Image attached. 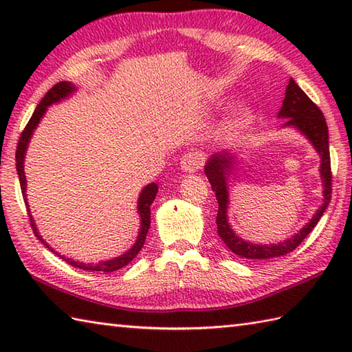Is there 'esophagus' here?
I'll return each mask as SVG.
<instances>
[{
    "label": "esophagus",
    "instance_id": "obj_1",
    "mask_svg": "<svg viewBox=\"0 0 352 352\" xmlns=\"http://www.w3.org/2000/svg\"><path fill=\"white\" fill-rule=\"evenodd\" d=\"M203 159L204 157L199 151H190L183 155V159L180 162V168L183 172L193 174V172H197L201 164H203Z\"/></svg>",
    "mask_w": 352,
    "mask_h": 352
}]
</instances>
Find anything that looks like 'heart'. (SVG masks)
Segmentation results:
<instances>
[{
	"mask_svg": "<svg viewBox=\"0 0 352 352\" xmlns=\"http://www.w3.org/2000/svg\"><path fill=\"white\" fill-rule=\"evenodd\" d=\"M252 119H254V113H252L251 107L239 106L233 111H231V115L226 124V129L230 133H237V131L246 129V126L252 122Z\"/></svg>",
	"mask_w": 352,
	"mask_h": 352,
	"instance_id": "1",
	"label": "heart"
}]
</instances>
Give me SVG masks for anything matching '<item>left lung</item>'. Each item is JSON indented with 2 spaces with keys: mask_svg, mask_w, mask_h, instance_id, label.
Instances as JSON below:
<instances>
[{
  "mask_svg": "<svg viewBox=\"0 0 352 352\" xmlns=\"http://www.w3.org/2000/svg\"><path fill=\"white\" fill-rule=\"evenodd\" d=\"M278 118L287 119L284 126H292L300 131L305 139L310 140L313 148L320 155V180L324 186V203L320 206L313 218L305 223V226L298 231L296 234L286 239L284 242L278 243H265L257 245L243 241L239 237L234 230L228 223V204H230V193H228V180L233 174L234 164H237L234 153L221 151L213 154L207 160L204 172L208 178V183L212 184V190L216 193L218 199V216H216V226H218V234L228 248L237 256L251 260H263L280 257L284 254H289L300 245L310 231L316 227L319 219L322 218L324 212L327 210L328 204L331 201V162H330V146H328V126L322 111L313 102L307 95L304 94L302 89L295 83L294 78L289 80L286 87V96L283 100V106L278 113Z\"/></svg>",
  "mask_w": 352,
  "mask_h": 352,
  "instance_id": "8db88e82",
  "label": "left lung"
}]
</instances>
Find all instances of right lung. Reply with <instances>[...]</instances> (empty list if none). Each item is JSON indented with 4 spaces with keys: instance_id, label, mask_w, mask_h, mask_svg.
I'll list each match as a JSON object with an SVG mask.
<instances>
[{
    "instance_id": "right-lung-1",
    "label": "right lung",
    "mask_w": 352,
    "mask_h": 352,
    "mask_svg": "<svg viewBox=\"0 0 352 352\" xmlns=\"http://www.w3.org/2000/svg\"><path fill=\"white\" fill-rule=\"evenodd\" d=\"M76 91H77V87H76V85H72L71 81H60V83L52 86L50 91L45 94L42 101L39 102V106L36 107L34 113H33L32 118H30V121L24 129V131L21 133L18 148H16V170H18L19 183H21V190H22V197H24V203L27 206V212H28V216H30V223H32V228L34 231V234L45 246H47V248H50L52 252H54L57 257L63 258L66 263H69V265L80 267V269H85V271L113 272V271H118V269L124 267L125 265H129L130 261L138 256L139 251L142 250V246H144L146 234H148V230H149V223H151V204L154 203L157 190H159V186H157L155 183H151V184L145 186V188L142 189V192H140L139 199H138V213L140 216V228H139V234H138V239H136V242H134V245L131 246L129 251L121 254L119 257L100 261L98 265L80 263V261H76L72 258H66L65 256H62L60 252H56L54 250H52L51 246L43 241L42 236L39 234V231H37L34 219H33L32 213H30L28 203H27V193H25L27 192V180H25V172H24V160H25V153H27V148H28V144H30V139H32L33 131L36 130V126L39 125L41 119L43 118L48 106H51V104H56V102H60L65 98H68V96L72 95Z\"/></svg>"
}]
</instances>
